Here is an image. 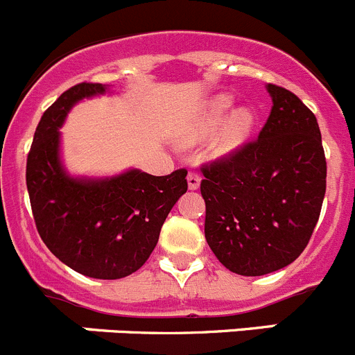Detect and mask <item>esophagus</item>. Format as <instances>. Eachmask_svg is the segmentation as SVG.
<instances>
[{
	"label": "esophagus",
	"instance_id": "34e87169",
	"mask_svg": "<svg viewBox=\"0 0 355 355\" xmlns=\"http://www.w3.org/2000/svg\"><path fill=\"white\" fill-rule=\"evenodd\" d=\"M187 184L191 191H196V189H199V184H201V177L198 173H194V171H189Z\"/></svg>",
	"mask_w": 355,
	"mask_h": 355
}]
</instances>
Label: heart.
<instances>
[{"label":"heart","mask_w":355,"mask_h":355,"mask_svg":"<svg viewBox=\"0 0 355 355\" xmlns=\"http://www.w3.org/2000/svg\"><path fill=\"white\" fill-rule=\"evenodd\" d=\"M232 107L234 97L230 94H218L209 98L198 112L194 121L184 130L180 142L187 147L198 146L218 129L209 144L213 156L225 157L239 150L250 139L257 116L250 107H237L229 115Z\"/></svg>","instance_id":"b5f03b06"}]
</instances>
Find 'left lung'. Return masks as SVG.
<instances>
[{"instance_id": "8db88e82", "label": "left lung", "mask_w": 355, "mask_h": 355, "mask_svg": "<svg viewBox=\"0 0 355 355\" xmlns=\"http://www.w3.org/2000/svg\"><path fill=\"white\" fill-rule=\"evenodd\" d=\"M272 109L254 142L202 168L205 237L230 272L263 276L300 257L321 213L326 157L315 116L267 85Z\"/></svg>"}]
</instances>
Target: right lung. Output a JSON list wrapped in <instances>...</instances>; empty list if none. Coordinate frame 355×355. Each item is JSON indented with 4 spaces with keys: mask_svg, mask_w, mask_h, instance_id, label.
Returning a JSON list of instances; mask_svg holds the SVG:
<instances>
[{
    "mask_svg": "<svg viewBox=\"0 0 355 355\" xmlns=\"http://www.w3.org/2000/svg\"><path fill=\"white\" fill-rule=\"evenodd\" d=\"M105 92L109 86L101 83H79L44 111L27 156L26 182L48 250L83 276L121 279L139 270L156 248L168 213L187 192V170L166 177L137 168L102 178L69 175L58 130L78 102Z\"/></svg>",
    "mask_w": 355,
    "mask_h": 355,
    "instance_id": "obj_1",
    "label": "right lung"
}]
</instances>
